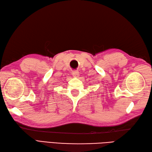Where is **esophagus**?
I'll list each match as a JSON object with an SVG mask.
<instances>
[{"mask_svg": "<svg viewBox=\"0 0 152 152\" xmlns=\"http://www.w3.org/2000/svg\"><path fill=\"white\" fill-rule=\"evenodd\" d=\"M72 76L75 77H78L80 76V73L77 71H75L72 72Z\"/></svg>", "mask_w": 152, "mask_h": 152, "instance_id": "34e87169", "label": "esophagus"}]
</instances>
